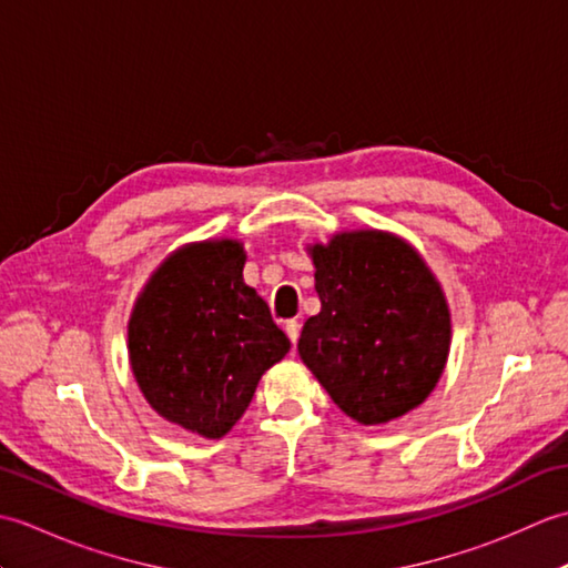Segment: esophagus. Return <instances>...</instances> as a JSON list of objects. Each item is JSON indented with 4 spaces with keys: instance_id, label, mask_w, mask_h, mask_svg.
<instances>
[{
    "instance_id": "34e87169",
    "label": "esophagus",
    "mask_w": 568,
    "mask_h": 568,
    "mask_svg": "<svg viewBox=\"0 0 568 568\" xmlns=\"http://www.w3.org/2000/svg\"><path fill=\"white\" fill-rule=\"evenodd\" d=\"M285 334L291 336L293 344H297V339H300V322L297 320H287L285 322Z\"/></svg>"
}]
</instances>
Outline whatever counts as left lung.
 <instances>
[{"label": "left lung", "mask_w": 568, "mask_h": 568, "mask_svg": "<svg viewBox=\"0 0 568 568\" xmlns=\"http://www.w3.org/2000/svg\"><path fill=\"white\" fill-rule=\"evenodd\" d=\"M320 315L297 352L336 407L358 425H385L437 388L452 346V312L419 251L381 229L310 244Z\"/></svg>", "instance_id": "8db88e82"}]
</instances>
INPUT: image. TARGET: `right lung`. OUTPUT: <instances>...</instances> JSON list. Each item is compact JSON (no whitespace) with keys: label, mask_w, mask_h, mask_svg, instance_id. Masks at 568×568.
I'll return each instance as SVG.
<instances>
[{"label":"right lung","mask_w":568,"mask_h":568,"mask_svg":"<svg viewBox=\"0 0 568 568\" xmlns=\"http://www.w3.org/2000/svg\"><path fill=\"white\" fill-rule=\"evenodd\" d=\"M239 239L190 241L159 263L131 310L129 364L163 419L222 439L291 342L244 283Z\"/></svg>","instance_id":"add662e5"}]
</instances>
